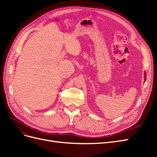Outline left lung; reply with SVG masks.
<instances>
[{
    "mask_svg": "<svg viewBox=\"0 0 157 157\" xmlns=\"http://www.w3.org/2000/svg\"><path fill=\"white\" fill-rule=\"evenodd\" d=\"M145 80H146V74H145Z\"/></svg>",
    "mask_w": 157,
    "mask_h": 157,
    "instance_id": "8db88e82",
    "label": "left lung"
}]
</instances>
